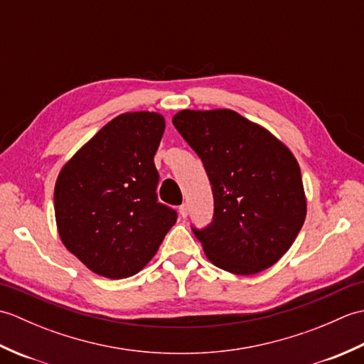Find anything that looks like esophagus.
<instances>
[{"label": "esophagus", "instance_id": "esophagus-1", "mask_svg": "<svg viewBox=\"0 0 364 364\" xmlns=\"http://www.w3.org/2000/svg\"><path fill=\"white\" fill-rule=\"evenodd\" d=\"M178 211H180V215H181L183 219H186V218H188V214H189L188 203H183L180 208H178Z\"/></svg>", "mask_w": 364, "mask_h": 364}]
</instances>
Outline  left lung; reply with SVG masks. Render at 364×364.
Here are the masks:
<instances>
[{"mask_svg": "<svg viewBox=\"0 0 364 364\" xmlns=\"http://www.w3.org/2000/svg\"><path fill=\"white\" fill-rule=\"evenodd\" d=\"M173 127L210 178L214 214L191 227L213 264L237 275L270 267L304 225L306 202L296 158L272 134L235 111H181Z\"/></svg>", "mask_w": 364, "mask_h": 364, "instance_id": "1", "label": "left lung"}]
</instances>
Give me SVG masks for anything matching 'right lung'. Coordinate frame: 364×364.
Wrapping results in <instances>:
<instances>
[{
    "label": "right lung",
    "instance_id": "right-lung-1",
    "mask_svg": "<svg viewBox=\"0 0 364 364\" xmlns=\"http://www.w3.org/2000/svg\"><path fill=\"white\" fill-rule=\"evenodd\" d=\"M164 127L156 112L122 114L60 170L54 188L59 236L92 272L114 280L137 274L178 219L156 194L153 156Z\"/></svg>",
    "mask_w": 364,
    "mask_h": 364
}]
</instances>
